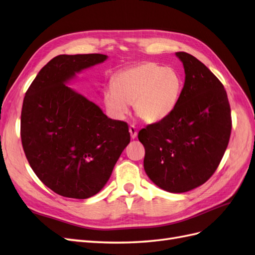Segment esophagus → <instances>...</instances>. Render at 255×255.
Returning <instances> with one entry per match:
<instances>
[{
	"instance_id": "obj_1",
	"label": "esophagus",
	"mask_w": 255,
	"mask_h": 255,
	"mask_svg": "<svg viewBox=\"0 0 255 255\" xmlns=\"http://www.w3.org/2000/svg\"><path fill=\"white\" fill-rule=\"evenodd\" d=\"M129 132H130V136H131V139H135L137 135V130L133 125L129 127Z\"/></svg>"
}]
</instances>
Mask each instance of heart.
Segmentation results:
<instances>
[{
	"label": "heart",
	"instance_id": "obj_1",
	"mask_svg": "<svg viewBox=\"0 0 255 255\" xmlns=\"http://www.w3.org/2000/svg\"><path fill=\"white\" fill-rule=\"evenodd\" d=\"M178 71L154 62H145L124 69L107 86L104 101L113 118L123 120L133 105L135 114L145 123L168 119L175 110L183 93Z\"/></svg>",
	"mask_w": 255,
	"mask_h": 255
}]
</instances>
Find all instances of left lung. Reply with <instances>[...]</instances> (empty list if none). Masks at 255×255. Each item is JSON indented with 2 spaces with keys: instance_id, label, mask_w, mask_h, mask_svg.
I'll return each instance as SVG.
<instances>
[{
  "instance_id": "1",
  "label": "left lung",
  "mask_w": 255,
  "mask_h": 255,
  "mask_svg": "<svg viewBox=\"0 0 255 255\" xmlns=\"http://www.w3.org/2000/svg\"><path fill=\"white\" fill-rule=\"evenodd\" d=\"M185 83L174 112L139 132L144 170L159 188L172 193L190 191L205 183L228 147L231 108L222 83L204 64L186 52Z\"/></svg>"
}]
</instances>
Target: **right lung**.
Listing matches in <instances>:
<instances>
[{
  "mask_svg": "<svg viewBox=\"0 0 255 255\" xmlns=\"http://www.w3.org/2000/svg\"><path fill=\"white\" fill-rule=\"evenodd\" d=\"M108 59L104 54L55 56L28 87L21 112V141L37 177L72 199L97 194L130 142L125 122L109 119L67 84Z\"/></svg>",
  "mask_w": 255,
  "mask_h": 255,
  "instance_id": "add662e5",
  "label": "right lung"
}]
</instances>
